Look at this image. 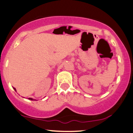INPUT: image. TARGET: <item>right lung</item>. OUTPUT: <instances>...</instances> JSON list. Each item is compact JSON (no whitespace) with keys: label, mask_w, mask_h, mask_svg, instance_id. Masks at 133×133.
<instances>
[{"label":"right lung","mask_w":133,"mask_h":133,"mask_svg":"<svg viewBox=\"0 0 133 133\" xmlns=\"http://www.w3.org/2000/svg\"><path fill=\"white\" fill-rule=\"evenodd\" d=\"M14 89H15V91H16V89H15V88H14ZM28 99H30V100H35V99H32V98H28Z\"/></svg>","instance_id":"1"}]
</instances>
